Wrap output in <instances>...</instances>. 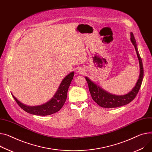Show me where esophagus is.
<instances>
[{
    "instance_id": "34e87169",
    "label": "esophagus",
    "mask_w": 152,
    "mask_h": 152,
    "mask_svg": "<svg viewBox=\"0 0 152 152\" xmlns=\"http://www.w3.org/2000/svg\"><path fill=\"white\" fill-rule=\"evenodd\" d=\"M78 73L79 74H81V75H83L85 73V70L84 68H80L78 69Z\"/></svg>"
}]
</instances>
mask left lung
<instances>
[{
  "mask_svg": "<svg viewBox=\"0 0 152 152\" xmlns=\"http://www.w3.org/2000/svg\"><path fill=\"white\" fill-rule=\"evenodd\" d=\"M130 35L131 41L135 48L140 66V75L137 82L131 92L124 95H113L104 90L103 88L99 87L94 83H93L92 80H90L87 77H86V79L90 93L91 96H92V99L94 102H95L101 107L113 108L126 105L129 103L131 102H132L139 92V90L140 88L141 84H142L144 77V68L142 59H141V57L139 54L136 42L133 34L131 32Z\"/></svg>",
  "mask_w": 152,
  "mask_h": 152,
  "instance_id": "1",
  "label": "left lung"
}]
</instances>
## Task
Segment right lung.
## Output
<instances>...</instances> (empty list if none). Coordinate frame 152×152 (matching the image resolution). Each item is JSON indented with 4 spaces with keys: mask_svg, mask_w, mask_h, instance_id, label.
<instances>
[{
    "mask_svg": "<svg viewBox=\"0 0 152 152\" xmlns=\"http://www.w3.org/2000/svg\"><path fill=\"white\" fill-rule=\"evenodd\" d=\"M73 76L74 72H72L68 75L63 79L53 98L42 105L28 106L21 103L13 95H12L20 107L29 114L43 116L53 114L58 112L64 105L67 97L68 90Z\"/></svg>",
    "mask_w": 152,
    "mask_h": 152,
    "instance_id": "right-lung-1",
    "label": "right lung"
}]
</instances>
